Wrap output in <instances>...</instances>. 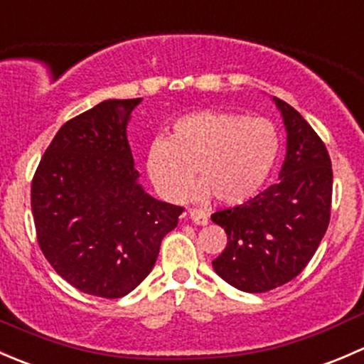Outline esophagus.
Here are the masks:
<instances>
[{"instance_id":"esophagus-1","label":"esophagus","mask_w":364,"mask_h":364,"mask_svg":"<svg viewBox=\"0 0 364 364\" xmlns=\"http://www.w3.org/2000/svg\"><path fill=\"white\" fill-rule=\"evenodd\" d=\"M188 216H190V220L196 223V225H208V222H209L208 215H205L204 211H200V209H190Z\"/></svg>"}]
</instances>
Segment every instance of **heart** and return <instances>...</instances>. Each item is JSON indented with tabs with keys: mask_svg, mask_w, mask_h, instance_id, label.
Masks as SVG:
<instances>
[{
	"mask_svg": "<svg viewBox=\"0 0 364 364\" xmlns=\"http://www.w3.org/2000/svg\"><path fill=\"white\" fill-rule=\"evenodd\" d=\"M280 153V134L266 117L223 111H197L174 121L171 139L149 144L146 171L164 199L183 196L193 176L200 183L190 199L215 196L223 205L253 199L266 185Z\"/></svg>",
	"mask_w": 364,
	"mask_h": 364,
	"instance_id": "b5f03b06",
	"label": "heart"
}]
</instances>
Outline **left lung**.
I'll use <instances>...</instances> for the list:
<instances>
[{"instance_id": "8db88e82", "label": "left lung", "mask_w": 364, "mask_h": 364, "mask_svg": "<svg viewBox=\"0 0 364 364\" xmlns=\"http://www.w3.org/2000/svg\"><path fill=\"white\" fill-rule=\"evenodd\" d=\"M287 132L278 181L248 203L211 215L227 232L213 260L220 278L243 292H267L296 278L317 252L331 216L328 149L304 117L273 97Z\"/></svg>"}]
</instances>
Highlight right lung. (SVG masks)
<instances>
[{
  "label": "right lung",
  "mask_w": 364,
  "mask_h": 364,
  "mask_svg": "<svg viewBox=\"0 0 364 364\" xmlns=\"http://www.w3.org/2000/svg\"><path fill=\"white\" fill-rule=\"evenodd\" d=\"M141 102L105 100L67 121L33 178L40 248L84 294L116 299L134 291L183 213L139 183L127 127Z\"/></svg>",
  "instance_id": "add662e5"
}]
</instances>
